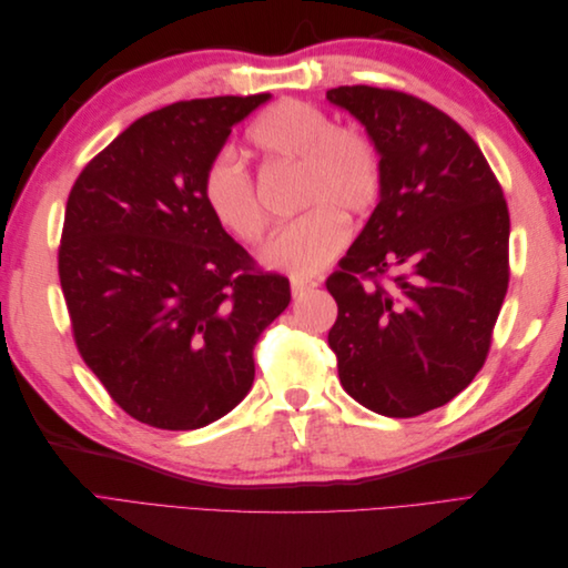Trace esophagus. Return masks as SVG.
<instances>
[{"instance_id": "obj_1", "label": "esophagus", "mask_w": 568, "mask_h": 568, "mask_svg": "<svg viewBox=\"0 0 568 568\" xmlns=\"http://www.w3.org/2000/svg\"><path fill=\"white\" fill-rule=\"evenodd\" d=\"M315 286H317L315 280H291V294H294V298H301L305 294H311Z\"/></svg>"}]
</instances>
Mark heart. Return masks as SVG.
I'll list each match as a JSON object with an SVG mask.
<instances>
[{"mask_svg":"<svg viewBox=\"0 0 568 568\" xmlns=\"http://www.w3.org/2000/svg\"><path fill=\"white\" fill-rule=\"evenodd\" d=\"M248 142L267 161L298 168V205L307 209L274 234L263 261L294 277L322 272L351 239L343 215L363 217L382 199L379 146L367 132L336 125L329 113L296 99H282L257 115ZM201 196L217 227L236 242H263L267 215L246 165L232 151L217 153L205 168Z\"/></svg>","mask_w":568,"mask_h":568,"instance_id":"1","label":"heart"}]
</instances>
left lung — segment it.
Returning a JSON list of instances; mask_svg holds the SVG:
<instances>
[{"instance_id": "1", "label": "left lung", "mask_w": 568, "mask_h": 568, "mask_svg": "<svg viewBox=\"0 0 568 568\" xmlns=\"http://www.w3.org/2000/svg\"><path fill=\"white\" fill-rule=\"evenodd\" d=\"M326 99L367 128L384 161L382 199L326 280L338 379L376 415L419 417L486 363L509 286L507 201L448 113L367 84Z\"/></svg>"}]
</instances>
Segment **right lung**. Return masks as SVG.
I'll return each mask as SVG.
<instances>
[{
  "label": "right lung",
  "mask_w": 568,
  "mask_h": 568,
  "mask_svg": "<svg viewBox=\"0 0 568 568\" xmlns=\"http://www.w3.org/2000/svg\"><path fill=\"white\" fill-rule=\"evenodd\" d=\"M270 94L178 101L120 132L65 203L59 280L75 346L136 422L192 432L251 390L253 348L288 280L217 227L201 196L232 128Z\"/></svg>",
  "instance_id": "obj_1"
}]
</instances>
